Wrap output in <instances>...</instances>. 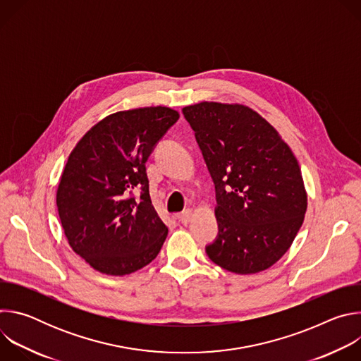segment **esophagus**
<instances>
[{
    "mask_svg": "<svg viewBox=\"0 0 361 361\" xmlns=\"http://www.w3.org/2000/svg\"><path fill=\"white\" fill-rule=\"evenodd\" d=\"M191 219H192V212H191L190 209L181 212L180 216H178V220H180L183 224H188V223L191 221Z\"/></svg>",
    "mask_w": 361,
    "mask_h": 361,
    "instance_id": "esophagus-1",
    "label": "esophagus"
}]
</instances>
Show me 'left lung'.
<instances>
[{
    "label": "left lung",
    "mask_w": 361,
    "mask_h": 361,
    "mask_svg": "<svg viewBox=\"0 0 361 361\" xmlns=\"http://www.w3.org/2000/svg\"><path fill=\"white\" fill-rule=\"evenodd\" d=\"M216 184L219 237L205 252L235 274L267 270L293 244L307 210L297 159L277 130L243 104L183 109Z\"/></svg>",
    "instance_id": "obj_1"
}]
</instances>
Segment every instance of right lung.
<instances>
[{
	"label": "right lung",
	"instance_id": "right-lung-1",
	"mask_svg": "<svg viewBox=\"0 0 361 361\" xmlns=\"http://www.w3.org/2000/svg\"><path fill=\"white\" fill-rule=\"evenodd\" d=\"M178 118L161 106L118 111L71 151L57 188L59 216L68 244L94 270L131 274L160 252L169 228L151 204L145 161ZM134 188H142L140 200Z\"/></svg>",
	"mask_w": 361,
	"mask_h": 361
}]
</instances>
